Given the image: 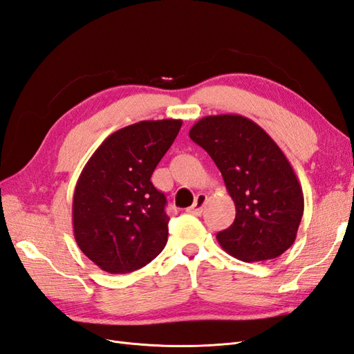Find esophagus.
I'll use <instances>...</instances> for the list:
<instances>
[{"label":"esophagus","mask_w":354,"mask_h":354,"mask_svg":"<svg viewBox=\"0 0 354 354\" xmlns=\"http://www.w3.org/2000/svg\"><path fill=\"white\" fill-rule=\"evenodd\" d=\"M207 203V195L205 194H199L194 202V205H192L190 208H187V212L194 214V216H201L202 214V209H203V205Z\"/></svg>","instance_id":"esophagus-1"}]
</instances>
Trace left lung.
<instances>
[{
	"label": "left lung",
	"instance_id": "obj_1",
	"mask_svg": "<svg viewBox=\"0 0 354 354\" xmlns=\"http://www.w3.org/2000/svg\"><path fill=\"white\" fill-rule=\"evenodd\" d=\"M189 136L216 162L236 207L232 226L217 233L221 248L245 263L282 255L297 238L304 196L281 147L241 115L205 116Z\"/></svg>",
	"mask_w": 354,
	"mask_h": 354
}]
</instances>
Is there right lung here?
<instances>
[{
  "instance_id": "add662e5",
  "label": "right lung",
  "mask_w": 354,
  "mask_h": 354,
  "mask_svg": "<svg viewBox=\"0 0 354 354\" xmlns=\"http://www.w3.org/2000/svg\"><path fill=\"white\" fill-rule=\"evenodd\" d=\"M181 124L160 120L124 127L85 164L73 194V234L80 250L102 270L130 273L164 250L167 198L151 177Z\"/></svg>"
}]
</instances>
